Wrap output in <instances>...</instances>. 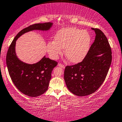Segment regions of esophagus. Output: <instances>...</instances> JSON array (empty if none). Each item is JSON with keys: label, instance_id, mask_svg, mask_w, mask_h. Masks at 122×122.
Returning a JSON list of instances; mask_svg holds the SVG:
<instances>
[{"label": "esophagus", "instance_id": "obj_1", "mask_svg": "<svg viewBox=\"0 0 122 122\" xmlns=\"http://www.w3.org/2000/svg\"><path fill=\"white\" fill-rule=\"evenodd\" d=\"M58 66L62 67V69H65V66L64 65H62V64H58Z\"/></svg>", "mask_w": 122, "mask_h": 122}]
</instances>
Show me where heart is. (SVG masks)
<instances>
[{
	"label": "heart",
	"instance_id": "obj_1",
	"mask_svg": "<svg viewBox=\"0 0 122 122\" xmlns=\"http://www.w3.org/2000/svg\"><path fill=\"white\" fill-rule=\"evenodd\" d=\"M91 43V36L88 31L67 27L57 32L54 41L47 44V51L52 59H57L64 53L70 62L79 63L87 55Z\"/></svg>",
	"mask_w": 122,
	"mask_h": 122
}]
</instances>
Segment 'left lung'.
I'll list each match as a JSON object with an SVG mask.
<instances>
[{"instance_id":"8db88e82","label":"left lung","mask_w":122,"mask_h":122,"mask_svg":"<svg viewBox=\"0 0 122 122\" xmlns=\"http://www.w3.org/2000/svg\"><path fill=\"white\" fill-rule=\"evenodd\" d=\"M95 31V41L81 62L66 66L64 79L67 88L78 96L94 93L105 79L112 63V50L108 40L101 30Z\"/></svg>"}]
</instances>
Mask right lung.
Masks as SVG:
<instances>
[{
  "label": "right lung",
  "mask_w": 122,
  "mask_h": 122,
  "mask_svg": "<svg viewBox=\"0 0 122 122\" xmlns=\"http://www.w3.org/2000/svg\"><path fill=\"white\" fill-rule=\"evenodd\" d=\"M52 25V22L35 24L24 29L15 36L8 50L6 63L10 78L20 92L30 97L39 96L46 92L51 79L52 71L57 62L46 56L35 64H28L22 62L16 56V41L27 32L47 31Z\"/></svg>",
  "instance_id": "obj_1"
}]
</instances>
